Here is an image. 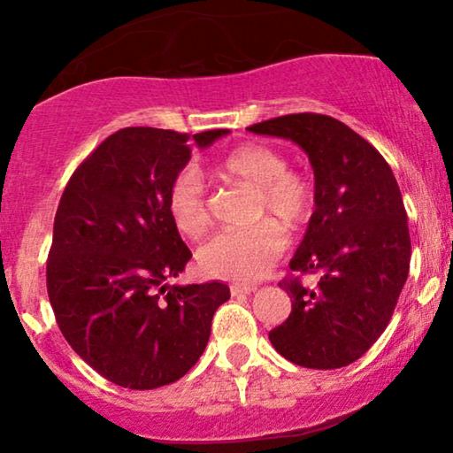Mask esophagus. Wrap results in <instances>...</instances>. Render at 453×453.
I'll return each instance as SVG.
<instances>
[{
    "instance_id": "34e87169",
    "label": "esophagus",
    "mask_w": 453,
    "mask_h": 453,
    "mask_svg": "<svg viewBox=\"0 0 453 453\" xmlns=\"http://www.w3.org/2000/svg\"><path fill=\"white\" fill-rule=\"evenodd\" d=\"M257 287H253V284H231V295L233 296H239V295H251L256 293Z\"/></svg>"
}]
</instances>
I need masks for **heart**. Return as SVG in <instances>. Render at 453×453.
<instances>
[{"label":"heart","mask_w":453,"mask_h":453,"mask_svg":"<svg viewBox=\"0 0 453 453\" xmlns=\"http://www.w3.org/2000/svg\"><path fill=\"white\" fill-rule=\"evenodd\" d=\"M287 158L265 144H243L216 165V175L231 185L256 189V219L278 220L296 231L311 220L315 189L303 173L288 169ZM166 210L173 225L188 237H197L210 222L208 189L196 166H183L171 179ZM272 220L241 231H220L197 250V264L208 276L250 282L264 276L282 256L287 237Z\"/></svg>","instance_id":"obj_1"}]
</instances>
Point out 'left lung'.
Returning a JSON list of instances; mask_svg holds the SVG:
<instances>
[{
    "instance_id": "left-lung-1",
    "label": "left lung",
    "mask_w": 453,
    "mask_h": 453,
    "mask_svg": "<svg viewBox=\"0 0 453 453\" xmlns=\"http://www.w3.org/2000/svg\"><path fill=\"white\" fill-rule=\"evenodd\" d=\"M247 129L293 140L315 175L313 216L288 265L319 280L315 287L301 276L278 282L293 311L270 332V342L301 367H346L388 327L411 270L398 181L386 158L334 117L295 113Z\"/></svg>"
}]
</instances>
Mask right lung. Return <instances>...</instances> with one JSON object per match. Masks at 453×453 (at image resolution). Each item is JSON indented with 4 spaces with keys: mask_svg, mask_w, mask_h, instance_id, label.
Masks as SVG:
<instances>
[{
    "mask_svg": "<svg viewBox=\"0 0 453 453\" xmlns=\"http://www.w3.org/2000/svg\"><path fill=\"white\" fill-rule=\"evenodd\" d=\"M228 129L179 134L126 127L101 142L61 196L47 259V293L73 350L129 389L177 381L197 363L222 282L166 287L189 262L166 210L171 179Z\"/></svg>",
    "mask_w": 453,
    "mask_h": 453,
    "instance_id": "add662e5",
    "label": "right lung"
}]
</instances>
